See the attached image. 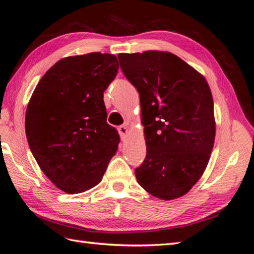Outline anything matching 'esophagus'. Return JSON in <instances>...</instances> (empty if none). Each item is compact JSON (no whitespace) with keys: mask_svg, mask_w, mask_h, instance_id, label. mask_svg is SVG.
<instances>
[{"mask_svg":"<svg viewBox=\"0 0 254 254\" xmlns=\"http://www.w3.org/2000/svg\"><path fill=\"white\" fill-rule=\"evenodd\" d=\"M119 133H120V135L122 138H127L128 135V128L127 126H121L119 127Z\"/></svg>","mask_w":254,"mask_h":254,"instance_id":"1","label":"esophagus"}]
</instances>
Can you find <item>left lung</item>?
Returning a JSON list of instances; mask_svg holds the SVG:
<instances>
[{
  "label": "left lung",
  "mask_w": 254,
  "mask_h": 254,
  "mask_svg": "<svg viewBox=\"0 0 254 254\" xmlns=\"http://www.w3.org/2000/svg\"><path fill=\"white\" fill-rule=\"evenodd\" d=\"M124 76L140 94L146 157L137 183L162 200L191 190L205 172L216 136L210 88L176 55L146 51L119 54Z\"/></svg>",
  "instance_id": "obj_1"
}]
</instances>
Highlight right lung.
I'll return each instance as SVG.
<instances>
[{
	"mask_svg": "<svg viewBox=\"0 0 254 254\" xmlns=\"http://www.w3.org/2000/svg\"><path fill=\"white\" fill-rule=\"evenodd\" d=\"M119 69L117 56L63 58L44 74L25 116L29 148L49 181L67 193L101 182L120 136L107 122L103 92Z\"/></svg>",
	"mask_w": 254,
	"mask_h": 254,
	"instance_id": "add662e5",
	"label": "right lung"
}]
</instances>
